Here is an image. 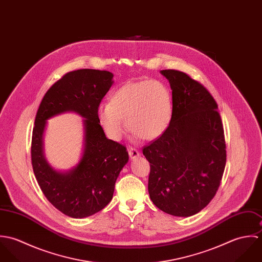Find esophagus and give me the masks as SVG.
<instances>
[{
  "mask_svg": "<svg viewBox=\"0 0 262 262\" xmlns=\"http://www.w3.org/2000/svg\"><path fill=\"white\" fill-rule=\"evenodd\" d=\"M128 153H129V156H130L131 159H135V158H137L140 155L139 151L136 149V148H133V147L128 149Z\"/></svg>",
  "mask_w": 262,
  "mask_h": 262,
  "instance_id": "34e87169",
  "label": "esophagus"
}]
</instances>
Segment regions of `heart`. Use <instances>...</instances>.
<instances>
[{
    "instance_id": "heart-1",
    "label": "heart",
    "mask_w": 262,
    "mask_h": 262,
    "mask_svg": "<svg viewBox=\"0 0 262 262\" xmlns=\"http://www.w3.org/2000/svg\"><path fill=\"white\" fill-rule=\"evenodd\" d=\"M171 97L167 88L156 80L128 81L114 91L108 105L99 108L102 126L113 139L127 128L143 140H154L167 129L171 119Z\"/></svg>"
}]
</instances>
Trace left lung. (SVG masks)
I'll list each match as a JSON object with an SVG mask.
<instances>
[{
    "instance_id": "1",
    "label": "left lung",
    "mask_w": 262,
    "mask_h": 262,
    "mask_svg": "<svg viewBox=\"0 0 262 262\" xmlns=\"http://www.w3.org/2000/svg\"><path fill=\"white\" fill-rule=\"evenodd\" d=\"M172 91V113L165 132L143 154L150 163L153 204L172 216L189 217L215 196L226 165L224 129L209 91L187 74L160 72Z\"/></svg>"
}]
</instances>
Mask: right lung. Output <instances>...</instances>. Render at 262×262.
Instances as JSON below:
<instances>
[{
  "mask_svg": "<svg viewBox=\"0 0 262 262\" xmlns=\"http://www.w3.org/2000/svg\"><path fill=\"white\" fill-rule=\"evenodd\" d=\"M113 82V74L107 71L68 73L46 92L38 108L31 143L33 171L46 199L72 218L92 216L111 202L117 178L129 159L124 145L106 137L98 116L100 103ZM66 112L85 118V144L75 167L58 172L45 159L42 133L48 118Z\"/></svg>",
  "mask_w": 262,
  "mask_h": 262,
  "instance_id": "1",
  "label": "right lung"
}]
</instances>
